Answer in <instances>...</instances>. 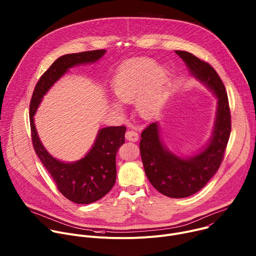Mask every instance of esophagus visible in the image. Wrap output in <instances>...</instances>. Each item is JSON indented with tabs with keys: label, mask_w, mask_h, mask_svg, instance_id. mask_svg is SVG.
Wrapping results in <instances>:
<instances>
[{
	"label": "esophagus",
	"mask_w": 256,
	"mask_h": 256,
	"mask_svg": "<svg viewBox=\"0 0 256 256\" xmlns=\"http://www.w3.org/2000/svg\"><path fill=\"white\" fill-rule=\"evenodd\" d=\"M126 138L128 140H130V142H136L138 140V134L134 130H130L126 132Z\"/></svg>",
	"instance_id": "obj_1"
}]
</instances>
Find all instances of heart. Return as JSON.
Instances as JSON below:
<instances>
[{
  "label": "heart",
  "mask_w": 256,
  "mask_h": 256,
  "mask_svg": "<svg viewBox=\"0 0 256 256\" xmlns=\"http://www.w3.org/2000/svg\"><path fill=\"white\" fill-rule=\"evenodd\" d=\"M168 74L150 58H138L120 68L112 81V91L122 103L136 102V110L142 118L153 116L165 102ZM120 110L118 104H114Z\"/></svg>",
  "instance_id": "heart-1"
}]
</instances>
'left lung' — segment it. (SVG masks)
I'll list each match as a JSON object with an SVG mask.
<instances>
[{
  "label": "left lung",
  "mask_w": 256,
  "mask_h": 256,
  "mask_svg": "<svg viewBox=\"0 0 256 256\" xmlns=\"http://www.w3.org/2000/svg\"><path fill=\"white\" fill-rule=\"evenodd\" d=\"M175 54L186 62L190 75L216 99L212 136L192 156H179L166 147L155 122L140 134V151L151 184L166 196L182 198L200 190L220 167L231 132V116L225 86L214 68L190 52L175 50Z\"/></svg>",
  "instance_id": "8db88e82"
}]
</instances>
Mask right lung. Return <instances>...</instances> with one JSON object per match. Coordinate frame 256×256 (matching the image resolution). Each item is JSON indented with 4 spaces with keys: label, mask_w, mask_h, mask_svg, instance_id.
<instances>
[{
    "label": "right lung",
    "mask_w": 256,
    "mask_h": 256,
    "mask_svg": "<svg viewBox=\"0 0 256 256\" xmlns=\"http://www.w3.org/2000/svg\"><path fill=\"white\" fill-rule=\"evenodd\" d=\"M105 50L68 54L60 56L36 84L30 101V126L32 144L46 169L54 178L60 192L72 202L88 204L103 198L114 188L116 179V157L124 142L126 126L100 128L90 151L80 160L64 162L52 156L42 144L34 124V116L44 96L70 68L93 64Z\"/></svg>",
    "instance_id": "obj_1"
}]
</instances>
